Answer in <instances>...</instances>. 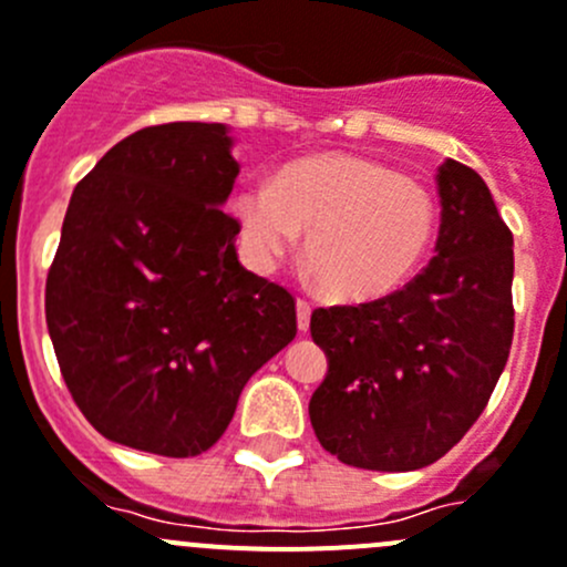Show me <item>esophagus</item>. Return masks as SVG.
Segmentation results:
<instances>
[{
	"instance_id": "esophagus-1",
	"label": "esophagus",
	"mask_w": 567,
	"mask_h": 567,
	"mask_svg": "<svg viewBox=\"0 0 567 567\" xmlns=\"http://www.w3.org/2000/svg\"><path fill=\"white\" fill-rule=\"evenodd\" d=\"M310 312L312 307L305 299L296 301V323H299V332H307V327H310Z\"/></svg>"
}]
</instances>
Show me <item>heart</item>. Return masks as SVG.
<instances>
[{
	"instance_id": "b5f03b06",
	"label": "heart",
	"mask_w": 567,
	"mask_h": 567,
	"mask_svg": "<svg viewBox=\"0 0 567 567\" xmlns=\"http://www.w3.org/2000/svg\"><path fill=\"white\" fill-rule=\"evenodd\" d=\"M246 251L260 268L307 260L332 299L377 301L404 288L432 249L437 210L430 190L384 163L351 155L301 161L277 183L246 179L235 196Z\"/></svg>"
}]
</instances>
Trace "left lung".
Listing matches in <instances>:
<instances>
[{"label": "left lung", "mask_w": 567, "mask_h": 567, "mask_svg": "<svg viewBox=\"0 0 567 567\" xmlns=\"http://www.w3.org/2000/svg\"><path fill=\"white\" fill-rule=\"evenodd\" d=\"M435 257L384 299L329 307L310 334L329 371L310 399L316 437L346 465L415 471L463 441L513 346V233L474 168H437Z\"/></svg>", "instance_id": "8db88e82"}]
</instances>
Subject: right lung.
<instances>
[{
    "label": "right lung",
    "mask_w": 567,
    "mask_h": 567,
    "mask_svg": "<svg viewBox=\"0 0 567 567\" xmlns=\"http://www.w3.org/2000/svg\"><path fill=\"white\" fill-rule=\"evenodd\" d=\"M233 144L227 124L146 126L71 194L47 327L76 406L121 446L207 452L251 373L296 338L293 296L235 251Z\"/></svg>",
    "instance_id": "1"
}]
</instances>
